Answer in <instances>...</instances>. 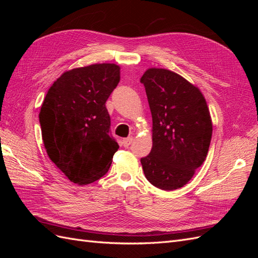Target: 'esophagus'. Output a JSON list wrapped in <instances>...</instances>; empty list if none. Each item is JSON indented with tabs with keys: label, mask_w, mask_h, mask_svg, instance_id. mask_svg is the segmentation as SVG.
<instances>
[{
	"label": "esophagus",
	"mask_w": 258,
	"mask_h": 258,
	"mask_svg": "<svg viewBox=\"0 0 258 258\" xmlns=\"http://www.w3.org/2000/svg\"><path fill=\"white\" fill-rule=\"evenodd\" d=\"M132 141H134V138L129 137V138H126V139L122 140V144H123L124 147H129L132 144Z\"/></svg>",
	"instance_id": "obj_1"
}]
</instances>
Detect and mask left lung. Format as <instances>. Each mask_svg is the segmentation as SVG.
Here are the masks:
<instances>
[{"instance_id":"obj_1","label":"left lung","mask_w":258,"mask_h":258,"mask_svg":"<svg viewBox=\"0 0 258 258\" xmlns=\"http://www.w3.org/2000/svg\"><path fill=\"white\" fill-rule=\"evenodd\" d=\"M153 118V147L141 158L147 181L162 190L181 188L206 160L212 120L201 91L166 69L141 77Z\"/></svg>"}]
</instances>
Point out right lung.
Returning <instances> with one entry per match:
<instances>
[{
    "instance_id": "obj_1",
    "label": "right lung",
    "mask_w": 258,
    "mask_h": 258,
    "mask_svg": "<svg viewBox=\"0 0 258 258\" xmlns=\"http://www.w3.org/2000/svg\"><path fill=\"white\" fill-rule=\"evenodd\" d=\"M119 70L114 63L70 70L44 99L38 117L46 152L75 184L102 177L119 148L110 136L111 117L105 107L119 83Z\"/></svg>"
}]
</instances>
